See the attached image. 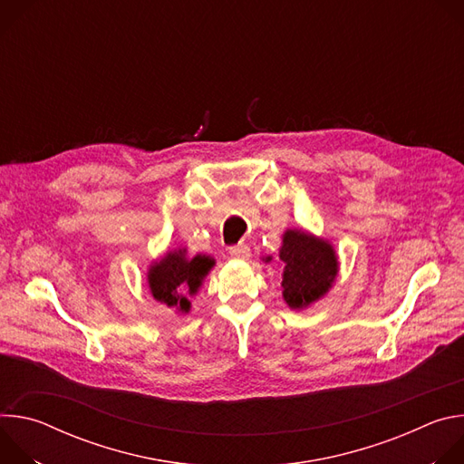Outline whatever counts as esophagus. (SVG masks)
I'll return each mask as SVG.
<instances>
[{
	"label": "esophagus",
	"instance_id": "obj_1",
	"mask_svg": "<svg viewBox=\"0 0 464 464\" xmlns=\"http://www.w3.org/2000/svg\"><path fill=\"white\" fill-rule=\"evenodd\" d=\"M229 255H231L233 258L246 260V258H249V256H251V249H249V246H247V244H238V246H233V247L229 249Z\"/></svg>",
	"mask_w": 464,
	"mask_h": 464
}]
</instances>
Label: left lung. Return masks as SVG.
<instances>
[{
	"label": "left lung",
	"instance_id": "obj_1",
	"mask_svg": "<svg viewBox=\"0 0 464 464\" xmlns=\"http://www.w3.org/2000/svg\"><path fill=\"white\" fill-rule=\"evenodd\" d=\"M281 260L285 262L283 297L290 308H304L317 301L338 274L333 246L295 229L285 233Z\"/></svg>",
	"mask_w": 464,
	"mask_h": 464
}]
</instances>
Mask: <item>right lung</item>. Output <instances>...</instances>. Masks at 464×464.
I'll use <instances>...</instances> for the list:
<instances>
[{
  "label": "right lung",
  "instance_id": "add662e5",
  "mask_svg": "<svg viewBox=\"0 0 464 464\" xmlns=\"http://www.w3.org/2000/svg\"><path fill=\"white\" fill-rule=\"evenodd\" d=\"M215 260L206 255L187 258L183 249L169 253L149 272V285L154 299L167 306H176L181 312H188L190 303L187 295H194L202 286Z\"/></svg>",
  "mask_w": 464,
  "mask_h": 464
}]
</instances>
